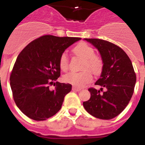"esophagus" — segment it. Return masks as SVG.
I'll use <instances>...</instances> for the list:
<instances>
[{
	"instance_id": "obj_1",
	"label": "esophagus",
	"mask_w": 145,
	"mask_h": 145,
	"mask_svg": "<svg viewBox=\"0 0 145 145\" xmlns=\"http://www.w3.org/2000/svg\"><path fill=\"white\" fill-rule=\"evenodd\" d=\"M72 90H74V91H80V90H81V88H77V87L73 86Z\"/></svg>"
}]
</instances>
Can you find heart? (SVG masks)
<instances>
[{
  "label": "heart",
  "instance_id": "heart-1",
  "mask_svg": "<svg viewBox=\"0 0 145 145\" xmlns=\"http://www.w3.org/2000/svg\"><path fill=\"white\" fill-rule=\"evenodd\" d=\"M74 53L84 60L80 72L71 71L65 74L63 79L66 83H69L76 87L82 88L93 80L90 69L94 74H97L101 71L103 68V60L99 55L94 53V49L85 42H81L73 49ZM59 65L62 71H67L69 66V57L65 52L61 54L59 58Z\"/></svg>",
  "mask_w": 145,
  "mask_h": 145
}]
</instances>
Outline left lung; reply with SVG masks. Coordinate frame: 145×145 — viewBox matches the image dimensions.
<instances>
[{
  "mask_svg": "<svg viewBox=\"0 0 145 145\" xmlns=\"http://www.w3.org/2000/svg\"><path fill=\"white\" fill-rule=\"evenodd\" d=\"M85 40L98 49L104 65L100 78L95 83L101 88L99 90L89 88L90 98L83 106L95 118L112 119L124 110L133 95L137 81L133 65L125 52L113 43L99 39Z\"/></svg>",
  "mask_w": 145,
  "mask_h": 145,
  "instance_id": "left-lung-1",
  "label": "left lung"
}]
</instances>
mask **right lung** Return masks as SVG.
I'll return each instance as SVG.
<instances>
[{
	"mask_svg": "<svg viewBox=\"0 0 145 145\" xmlns=\"http://www.w3.org/2000/svg\"><path fill=\"white\" fill-rule=\"evenodd\" d=\"M81 39L45 35L33 40L21 51L10 75L15 104L27 117L42 121L60 109L71 85L54 83L60 76L59 58L69 46Z\"/></svg>",
	"mask_w": 145,
	"mask_h": 145,
	"instance_id": "1",
	"label": "right lung"
}]
</instances>
